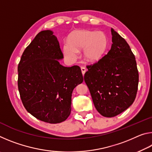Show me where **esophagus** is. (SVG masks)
<instances>
[{
    "mask_svg": "<svg viewBox=\"0 0 152 152\" xmlns=\"http://www.w3.org/2000/svg\"><path fill=\"white\" fill-rule=\"evenodd\" d=\"M81 71H82V74H85V72H86V68L85 67H84V66H81Z\"/></svg>",
    "mask_w": 152,
    "mask_h": 152,
    "instance_id": "esophagus-1",
    "label": "esophagus"
}]
</instances>
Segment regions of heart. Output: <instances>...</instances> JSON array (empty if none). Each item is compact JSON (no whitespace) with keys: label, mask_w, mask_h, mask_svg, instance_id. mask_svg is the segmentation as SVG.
I'll use <instances>...</instances> for the list:
<instances>
[{"label":"heart","mask_w":152,"mask_h":152,"mask_svg":"<svg viewBox=\"0 0 152 152\" xmlns=\"http://www.w3.org/2000/svg\"><path fill=\"white\" fill-rule=\"evenodd\" d=\"M107 47V38L101 31L79 30L70 35L68 42L64 43V55L70 60H74L78 50L83 48L84 58L89 61H96L104 56Z\"/></svg>","instance_id":"heart-1"}]
</instances>
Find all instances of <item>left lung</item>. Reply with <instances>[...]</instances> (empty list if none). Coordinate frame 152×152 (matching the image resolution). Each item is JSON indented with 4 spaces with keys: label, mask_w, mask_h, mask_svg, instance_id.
Instances as JSON below:
<instances>
[{
    "label": "left lung",
    "mask_w": 152,
    "mask_h": 152,
    "mask_svg": "<svg viewBox=\"0 0 152 152\" xmlns=\"http://www.w3.org/2000/svg\"><path fill=\"white\" fill-rule=\"evenodd\" d=\"M112 45L106 55L87 66L84 78L100 114L113 117L128 109L137 94L139 74L127 42L111 29Z\"/></svg>",
    "instance_id": "obj_1"
}]
</instances>
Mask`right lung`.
I'll list each match as a JSON object with an SVG mask.
<instances>
[{
    "mask_svg": "<svg viewBox=\"0 0 152 152\" xmlns=\"http://www.w3.org/2000/svg\"><path fill=\"white\" fill-rule=\"evenodd\" d=\"M53 33L39 32L23 51L18 65V88L31 115L59 123L70 115L72 94L83 76L78 66L65 67L59 62L64 56Z\"/></svg>",
    "mask_w": 152,
    "mask_h": 152,
    "instance_id": "1",
    "label": "right lung"
}]
</instances>
